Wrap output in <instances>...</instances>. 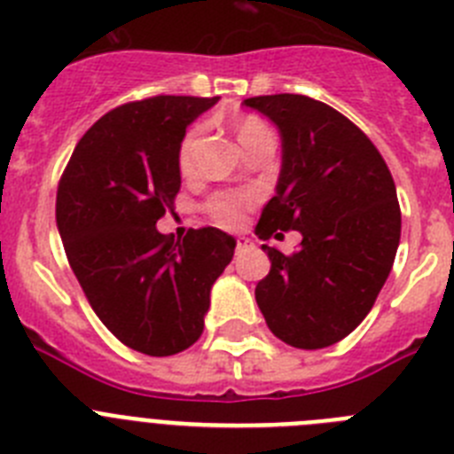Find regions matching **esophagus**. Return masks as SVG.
Segmentation results:
<instances>
[{"label":"esophagus","instance_id":"obj_1","mask_svg":"<svg viewBox=\"0 0 454 454\" xmlns=\"http://www.w3.org/2000/svg\"><path fill=\"white\" fill-rule=\"evenodd\" d=\"M247 247H252V240L246 239V236H239V239H236V252H243L247 250Z\"/></svg>","mask_w":454,"mask_h":454}]
</instances>
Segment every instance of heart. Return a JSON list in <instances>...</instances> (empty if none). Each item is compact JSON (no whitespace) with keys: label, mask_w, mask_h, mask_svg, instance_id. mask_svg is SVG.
I'll list each match as a JSON object with an SVG mask.
<instances>
[{"label":"heart","mask_w":454,"mask_h":454,"mask_svg":"<svg viewBox=\"0 0 454 454\" xmlns=\"http://www.w3.org/2000/svg\"><path fill=\"white\" fill-rule=\"evenodd\" d=\"M268 129L266 124L262 122L259 118H243L236 127L239 131V140L246 145L247 140L252 138L259 131ZM200 129L198 127H192L184 134L182 143H179V152H177V163L179 170L188 172L192 168V152H195V143H198ZM256 195L254 192H227L220 191L214 192L211 198L207 200L204 208H207V214L211 215L214 223H218L220 227H240L243 220H246V214L254 207Z\"/></svg>","instance_id":"obj_1"}]
</instances>
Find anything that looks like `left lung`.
Wrapping results in <instances>:
<instances>
[{"mask_svg": "<svg viewBox=\"0 0 454 454\" xmlns=\"http://www.w3.org/2000/svg\"><path fill=\"white\" fill-rule=\"evenodd\" d=\"M246 106L277 124L282 170L254 234H302L300 250L262 246L270 272L254 298L268 327L293 348L346 339L368 316L400 243V204L388 166L355 122L307 95H262Z\"/></svg>", "mask_w": 454, "mask_h": 454, "instance_id": "left-lung-1", "label": "left lung"}]
</instances>
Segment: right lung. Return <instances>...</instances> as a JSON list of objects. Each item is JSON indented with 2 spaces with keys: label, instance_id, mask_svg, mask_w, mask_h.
<instances>
[{
  "label": "right lung",
  "instance_id": "obj_1",
  "mask_svg": "<svg viewBox=\"0 0 454 454\" xmlns=\"http://www.w3.org/2000/svg\"><path fill=\"white\" fill-rule=\"evenodd\" d=\"M218 98L156 95L108 111L82 136L56 191L67 262L106 330L127 348L170 356L204 330L208 293L234 256L230 234L184 240L156 230L172 211L186 127Z\"/></svg>",
  "mask_w": 454,
  "mask_h": 454
}]
</instances>
